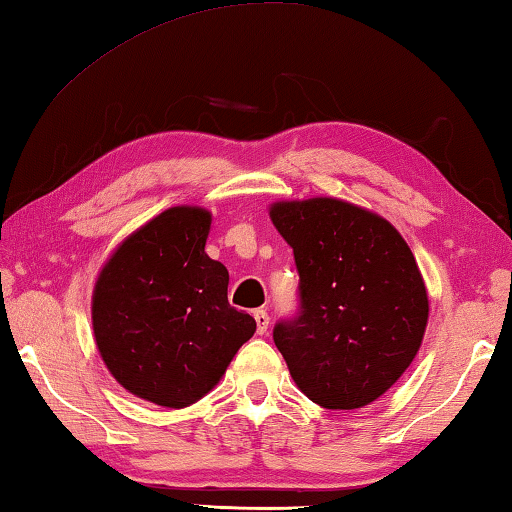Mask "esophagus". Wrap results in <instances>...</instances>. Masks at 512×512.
I'll list each match as a JSON object with an SVG mask.
<instances>
[{
	"label": "esophagus",
	"instance_id": "obj_1",
	"mask_svg": "<svg viewBox=\"0 0 512 512\" xmlns=\"http://www.w3.org/2000/svg\"><path fill=\"white\" fill-rule=\"evenodd\" d=\"M255 323H257V334H266L268 323H271V316H268L266 309H255Z\"/></svg>",
	"mask_w": 512,
	"mask_h": 512
}]
</instances>
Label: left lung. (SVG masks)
<instances>
[{
  "label": "left lung",
  "instance_id": "left-lung-1",
  "mask_svg": "<svg viewBox=\"0 0 512 512\" xmlns=\"http://www.w3.org/2000/svg\"><path fill=\"white\" fill-rule=\"evenodd\" d=\"M293 248L302 311L273 329L296 386L325 409H361L418 354L429 296L409 244L384 216L341 198L275 201Z\"/></svg>",
  "mask_w": 512,
  "mask_h": 512
}]
</instances>
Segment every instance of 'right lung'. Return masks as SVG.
Segmentation results:
<instances>
[{
  "instance_id": "1",
  "label": "right lung",
  "mask_w": 512,
  "mask_h": 512,
  "mask_svg": "<svg viewBox=\"0 0 512 512\" xmlns=\"http://www.w3.org/2000/svg\"><path fill=\"white\" fill-rule=\"evenodd\" d=\"M212 214L176 205L112 250L92 291L103 363L128 393L185 409L219 384L255 334V318L228 302V268L207 257Z\"/></svg>"
}]
</instances>
